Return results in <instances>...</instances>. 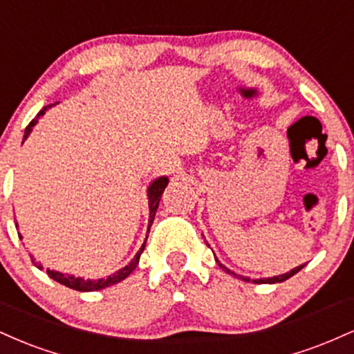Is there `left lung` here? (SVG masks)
Returning <instances> with one entry per match:
<instances>
[{"label": "left lung", "instance_id": "8db88e82", "mask_svg": "<svg viewBox=\"0 0 354 354\" xmlns=\"http://www.w3.org/2000/svg\"><path fill=\"white\" fill-rule=\"evenodd\" d=\"M214 259H216L218 266L221 268V270H225L226 273L231 274V276H236V278L243 279V281H248V283H250V278H246V276H241V274H236V273H234V271L228 270V268H226L225 265H221V263H219V259L216 258V256H214ZM303 268H304V265H301V266H296V268H293V270H291V271H288V273H284V274L273 276V278H259V279H253V283H258V284H266V283H270V284H273V283H283V281H286L288 278H291V276L298 273L299 270H303Z\"/></svg>", "mask_w": 354, "mask_h": 354}]
</instances>
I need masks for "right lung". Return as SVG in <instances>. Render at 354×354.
<instances>
[{
    "label": "right lung",
    "mask_w": 354,
    "mask_h": 354,
    "mask_svg": "<svg viewBox=\"0 0 354 354\" xmlns=\"http://www.w3.org/2000/svg\"><path fill=\"white\" fill-rule=\"evenodd\" d=\"M53 104L50 106H44L41 111L36 115L35 120H31V123L26 126V129H24V136H23V141L26 140L28 136H30V133L33 131V126L38 123V118L43 116L44 113H46L48 108H51ZM168 178L166 176H161V178H156L151 185H149L148 188V205H149V219H148V233H149V228H151L153 225V219H154V214H156V209H158V205H160V200H161V194H163V191L166 186H168ZM19 238H21V234H19ZM148 239V236H146ZM146 239L143 243V246H141V250L138 251L135 254V258L131 259V261L128 263L124 268H121L120 271H116L115 274L108 276V278H101V279H83V278H75L73 274H63L59 273V271H53V270H46L48 276H50L51 279H55V281H58L61 284H64V286L71 288V290H76V291H98V290H103V288H108V286H113V284L123 281L124 278H128L129 274L135 271V268L138 263H140V256L143 253L145 246H146ZM35 263V259H33ZM36 266L39 268V270H43L41 265H38L36 263Z\"/></svg>",
    "instance_id": "1"
}]
</instances>
